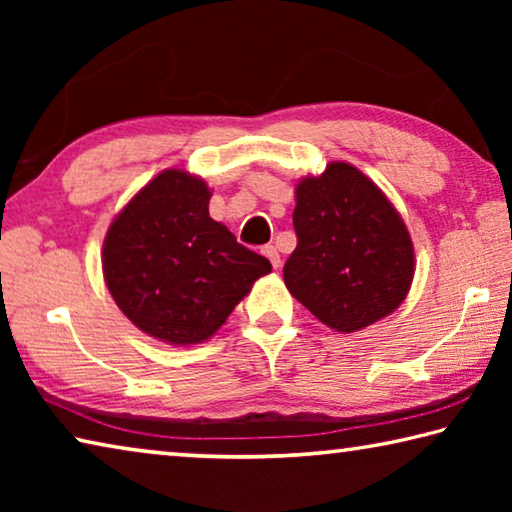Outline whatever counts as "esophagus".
<instances>
[{
  "label": "esophagus",
  "instance_id": "esophagus-1",
  "mask_svg": "<svg viewBox=\"0 0 512 512\" xmlns=\"http://www.w3.org/2000/svg\"><path fill=\"white\" fill-rule=\"evenodd\" d=\"M262 253L268 257V259H271V264H273V268H280V264H282V259H280V253H277V248L275 246H271V244H268V246H264L262 248Z\"/></svg>",
  "mask_w": 512,
  "mask_h": 512
}]
</instances>
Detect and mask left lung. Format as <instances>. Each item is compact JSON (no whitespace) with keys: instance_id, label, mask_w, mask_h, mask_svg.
<instances>
[{"instance_id":"8db88e82","label":"left lung","mask_w":512,"mask_h":512,"mask_svg":"<svg viewBox=\"0 0 512 512\" xmlns=\"http://www.w3.org/2000/svg\"><path fill=\"white\" fill-rule=\"evenodd\" d=\"M298 246L284 284L320 323L357 332L402 305L413 244L381 189L348 162H332L296 187Z\"/></svg>"}]
</instances>
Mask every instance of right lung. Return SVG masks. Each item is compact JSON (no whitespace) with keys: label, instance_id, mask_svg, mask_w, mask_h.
I'll return each instance as SVG.
<instances>
[{"label":"right lung","instance_id":"right-lung-1","mask_svg":"<svg viewBox=\"0 0 512 512\" xmlns=\"http://www.w3.org/2000/svg\"><path fill=\"white\" fill-rule=\"evenodd\" d=\"M210 189L187 171L155 176L112 221L103 277L124 316L171 345L219 329L271 262L237 244L207 205Z\"/></svg>","mask_w":512,"mask_h":512}]
</instances>
